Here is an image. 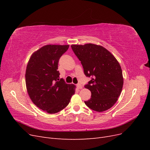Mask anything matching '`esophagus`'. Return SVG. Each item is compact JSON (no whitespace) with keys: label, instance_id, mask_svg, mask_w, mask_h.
Listing matches in <instances>:
<instances>
[{"label":"esophagus","instance_id":"obj_1","mask_svg":"<svg viewBox=\"0 0 150 150\" xmlns=\"http://www.w3.org/2000/svg\"><path fill=\"white\" fill-rule=\"evenodd\" d=\"M76 87L78 88V89H82V88H83V86L81 85V84L78 83V84H76Z\"/></svg>","mask_w":150,"mask_h":150}]
</instances>
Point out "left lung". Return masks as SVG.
<instances>
[{"instance_id":"obj_1","label":"left lung","mask_w":150,"mask_h":150,"mask_svg":"<svg viewBox=\"0 0 150 150\" xmlns=\"http://www.w3.org/2000/svg\"><path fill=\"white\" fill-rule=\"evenodd\" d=\"M81 61L84 74L91 78L84 86L91 92V98L84 101L91 110L102 112L111 108L117 100L123 86L121 67L106 49L93 44L72 45Z\"/></svg>"}]
</instances>
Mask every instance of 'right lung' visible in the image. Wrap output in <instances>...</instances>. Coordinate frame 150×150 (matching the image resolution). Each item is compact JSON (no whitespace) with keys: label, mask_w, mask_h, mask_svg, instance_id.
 I'll use <instances>...</instances> for the list:
<instances>
[{"label":"right lung","mask_w":150,"mask_h":150,"mask_svg":"<svg viewBox=\"0 0 150 150\" xmlns=\"http://www.w3.org/2000/svg\"><path fill=\"white\" fill-rule=\"evenodd\" d=\"M69 45H46L31 56L25 71L29 96L36 106L50 114L65 108L76 86L59 79L58 62Z\"/></svg>","instance_id":"right-lung-1"}]
</instances>
